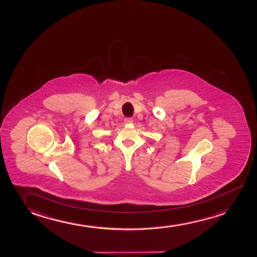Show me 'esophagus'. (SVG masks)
I'll list each match as a JSON object with an SVG mask.
<instances>
[{"instance_id": "34e87169", "label": "esophagus", "mask_w": 257, "mask_h": 257, "mask_svg": "<svg viewBox=\"0 0 257 257\" xmlns=\"http://www.w3.org/2000/svg\"><path fill=\"white\" fill-rule=\"evenodd\" d=\"M124 122L132 123L133 122V118H131V117H126V118H124Z\"/></svg>"}]
</instances>
